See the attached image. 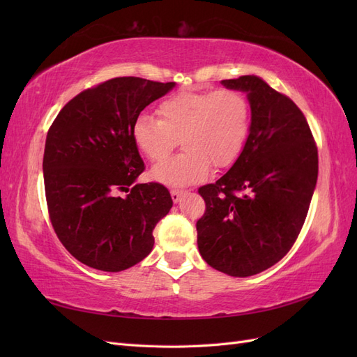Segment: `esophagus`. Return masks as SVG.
Here are the masks:
<instances>
[{
  "mask_svg": "<svg viewBox=\"0 0 357 357\" xmlns=\"http://www.w3.org/2000/svg\"><path fill=\"white\" fill-rule=\"evenodd\" d=\"M185 192H186V190H183V189H171V198H172V201L178 202L180 198H181V195H183V193H185Z\"/></svg>",
  "mask_w": 357,
  "mask_h": 357,
  "instance_id": "1",
  "label": "esophagus"
}]
</instances>
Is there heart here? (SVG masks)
Returning a JSON list of instances; mask_svg holds the SVG:
<instances>
[{"label": "heart", "instance_id": "b5f03b06", "mask_svg": "<svg viewBox=\"0 0 357 357\" xmlns=\"http://www.w3.org/2000/svg\"><path fill=\"white\" fill-rule=\"evenodd\" d=\"M159 119L137 117L134 142L149 160H164L178 146L181 153L156 165L152 177L165 185L202 180L210 167L234 165L243 153L252 128L247 96L236 89L181 91L158 105Z\"/></svg>", "mask_w": 357, "mask_h": 357}]
</instances>
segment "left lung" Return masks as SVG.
<instances>
[{
  "label": "left lung",
  "mask_w": 357,
  "mask_h": 357,
  "mask_svg": "<svg viewBox=\"0 0 357 357\" xmlns=\"http://www.w3.org/2000/svg\"><path fill=\"white\" fill-rule=\"evenodd\" d=\"M222 83L247 92L252 128L231 169L198 189L205 201L198 248L218 271L248 277L275 265L295 244L316 188L319 155L304 113L289 96L256 75Z\"/></svg>",
  "instance_id": "obj_1"
}]
</instances>
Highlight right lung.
<instances>
[{
	"label": "right lung",
	"instance_id": "obj_1",
	"mask_svg": "<svg viewBox=\"0 0 357 357\" xmlns=\"http://www.w3.org/2000/svg\"><path fill=\"white\" fill-rule=\"evenodd\" d=\"M172 88L114 77L75 95L50 125L43 156L49 219L79 262L119 273L152 252L153 229L172 199L160 183L132 185L146 168L132 126Z\"/></svg>",
	"mask_w": 357,
	"mask_h": 357
}]
</instances>
